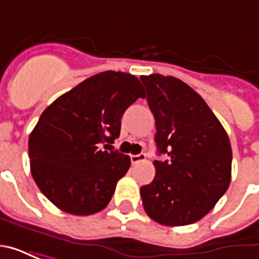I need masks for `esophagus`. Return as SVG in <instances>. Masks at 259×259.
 <instances>
[{"label":"esophagus","mask_w":259,"mask_h":259,"mask_svg":"<svg viewBox=\"0 0 259 259\" xmlns=\"http://www.w3.org/2000/svg\"><path fill=\"white\" fill-rule=\"evenodd\" d=\"M146 159V154H137V155H130V161H132V163H139L141 162V161H144Z\"/></svg>","instance_id":"34e87169"}]
</instances>
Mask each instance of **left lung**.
<instances>
[{
    "instance_id": "left-lung-1",
    "label": "left lung",
    "mask_w": 259,
    "mask_h": 259,
    "mask_svg": "<svg viewBox=\"0 0 259 259\" xmlns=\"http://www.w3.org/2000/svg\"><path fill=\"white\" fill-rule=\"evenodd\" d=\"M157 126L155 178L140 189L152 221L185 226L204 218L222 197L232 178V147L226 130L206 102L174 76H141Z\"/></svg>"
}]
</instances>
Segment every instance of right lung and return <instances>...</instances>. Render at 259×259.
<instances>
[{
    "instance_id": "obj_1",
    "label": "right lung",
    "mask_w": 259,
    "mask_h": 259,
    "mask_svg": "<svg viewBox=\"0 0 259 259\" xmlns=\"http://www.w3.org/2000/svg\"><path fill=\"white\" fill-rule=\"evenodd\" d=\"M144 90L136 76L107 70L65 93L44 109L29 137L31 176L54 205L93 215L112 198L130 168L129 155L108 151L120 118Z\"/></svg>"
}]
</instances>
